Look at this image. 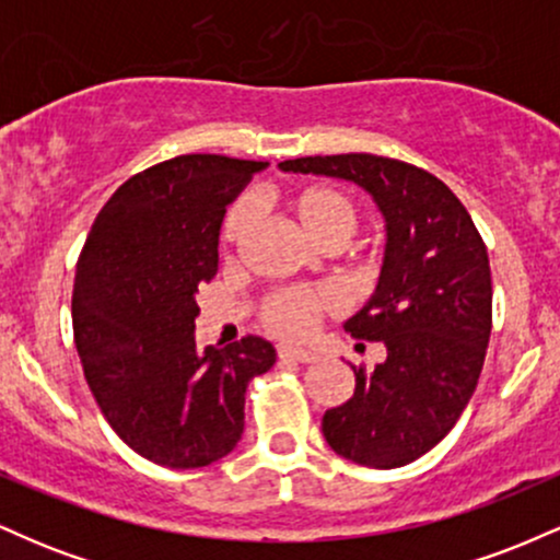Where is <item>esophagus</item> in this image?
<instances>
[{
	"label": "esophagus",
	"instance_id": "obj_1",
	"mask_svg": "<svg viewBox=\"0 0 560 560\" xmlns=\"http://www.w3.org/2000/svg\"><path fill=\"white\" fill-rule=\"evenodd\" d=\"M279 358H289V361H300V363L318 361L316 350H311V347H300V345H279Z\"/></svg>",
	"mask_w": 560,
	"mask_h": 560
}]
</instances>
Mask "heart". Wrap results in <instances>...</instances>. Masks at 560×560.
Returning <instances> with one entry per match:
<instances>
[{
	"mask_svg": "<svg viewBox=\"0 0 560 560\" xmlns=\"http://www.w3.org/2000/svg\"><path fill=\"white\" fill-rule=\"evenodd\" d=\"M284 208L302 234L320 249H339L355 234L361 210L355 199L334 184H298L284 191ZM255 205L236 199L223 218L221 240L229 247L240 244L253 226ZM331 298L320 289H276L260 305V320L279 337H305L320 313L331 311Z\"/></svg>",
	"mask_w": 560,
	"mask_h": 560,
	"instance_id": "b5f03b06",
	"label": "heart"
}]
</instances>
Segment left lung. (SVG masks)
I'll return each instance as SVG.
<instances>
[{
  "instance_id": "obj_1",
  "label": "left lung",
  "mask_w": 560,
  "mask_h": 560,
  "mask_svg": "<svg viewBox=\"0 0 560 560\" xmlns=\"http://www.w3.org/2000/svg\"><path fill=\"white\" fill-rule=\"evenodd\" d=\"M281 171L363 186L387 223L376 292L345 324L382 342L387 361L355 371V392L324 413L337 455L397 468L429 453L477 389L492 331V276L471 215L440 178L402 160L365 155L298 158Z\"/></svg>"
}]
</instances>
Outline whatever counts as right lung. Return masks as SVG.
Wrapping results in <instances>:
<instances>
[{
    "label": "right lung",
    "mask_w": 560,
    "mask_h": 560,
    "mask_svg": "<svg viewBox=\"0 0 560 560\" xmlns=\"http://www.w3.org/2000/svg\"><path fill=\"white\" fill-rule=\"evenodd\" d=\"M258 160L182 155L137 173L96 215L75 266L73 337L102 416L141 458L221 460L244 432V392L276 363L262 337L197 350V289L218 273L226 205Z\"/></svg>",
    "instance_id": "add662e5"
}]
</instances>
